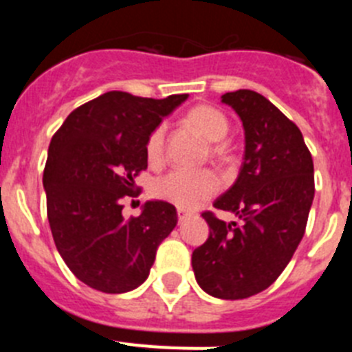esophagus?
<instances>
[{
	"label": "esophagus",
	"mask_w": 352,
	"mask_h": 352,
	"mask_svg": "<svg viewBox=\"0 0 352 352\" xmlns=\"http://www.w3.org/2000/svg\"><path fill=\"white\" fill-rule=\"evenodd\" d=\"M188 214H190V213H188V211L182 210V208H178V220H179V222H183V220H185L186 217H188Z\"/></svg>",
	"instance_id": "esophagus-1"
}]
</instances>
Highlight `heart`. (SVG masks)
I'll use <instances>...</instances> for the list:
<instances>
[{
  "label": "heart",
  "instance_id": "heart-1",
  "mask_svg": "<svg viewBox=\"0 0 352 352\" xmlns=\"http://www.w3.org/2000/svg\"><path fill=\"white\" fill-rule=\"evenodd\" d=\"M186 123L211 142V155L220 158L226 149L222 141L229 132V121L219 109L211 105H197L186 114ZM164 144H166V126L160 125L149 133L146 141V158L149 166H160L164 162ZM220 188V179L211 170H173L162 176L153 185L155 197L174 204L182 210H194L213 197Z\"/></svg>",
  "mask_w": 352,
  "mask_h": 352
}]
</instances>
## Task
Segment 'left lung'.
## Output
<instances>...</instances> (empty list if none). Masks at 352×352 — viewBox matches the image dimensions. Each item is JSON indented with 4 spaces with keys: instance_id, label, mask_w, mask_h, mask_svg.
I'll list each match as a JSON object with an SVG mask.
<instances>
[{
    "instance_id": "8db88e82",
    "label": "left lung",
    "mask_w": 352,
    "mask_h": 352,
    "mask_svg": "<svg viewBox=\"0 0 352 352\" xmlns=\"http://www.w3.org/2000/svg\"><path fill=\"white\" fill-rule=\"evenodd\" d=\"M243 123L245 155L236 182L213 203L241 223L206 211V243L192 254L199 287L220 300H243L268 289L296 252L314 201V162L291 120L259 93L220 96Z\"/></svg>"
}]
</instances>
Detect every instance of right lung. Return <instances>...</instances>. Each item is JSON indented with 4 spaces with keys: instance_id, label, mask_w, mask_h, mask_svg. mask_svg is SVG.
Instances as JSON below:
<instances>
[{
    "instance_id": "1",
    "label": "right lung",
    "mask_w": 352,
    "mask_h": 352,
    "mask_svg": "<svg viewBox=\"0 0 352 352\" xmlns=\"http://www.w3.org/2000/svg\"><path fill=\"white\" fill-rule=\"evenodd\" d=\"M186 98L107 91L68 114L51 139L43 170L49 226L65 264L91 289L121 294L139 287L178 223L166 201H146L141 214L126 220L121 199L133 195L148 167L149 133Z\"/></svg>"
}]
</instances>
